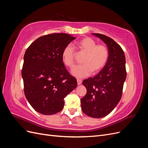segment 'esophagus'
Instances as JSON below:
<instances>
[{"label":"esophagus","mask_w":148,"mask_h":148,"mask_svg":"<svg viewBox=\"0 0 148 148\" xmlns=\"http://www.w3.org/2000/svg\"><path fill=\"white\" fill-rule=\"evenodd\" d=\"M82 83V79H77V84H78V85L81 84Z\"/></svg>","instance_id":"obj_1"}]
</instances>
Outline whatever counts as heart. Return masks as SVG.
I'll list each match as a JSON object with an SVG mask.
<instances>
[{"instance_id": "obj_1", "label": "heart", "mask_w": 148, "mask_h": 148, "mask_svg": "<svg viewBox=\"0 0 148 148\" xmlns=\"http://www.w3.org/2000/svg\"><path fill=\"white\" fill-rule=\"evenodd\" d=\"M79 51L86 53L82 60L83 65L75 67L71 73L77 78H84L90 75L92 71L98 73L106 65L109 57V49L104 44H97L95 39L90 37H84L75 44ZM75 52L70 44L64 49L62 53L64 64L72 69L75 63Z\"/></svg>"}]
</instances>
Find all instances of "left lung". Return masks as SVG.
<instances>
[{"label":"left lung","mask_w":148,"mask_h":148,"mask_svg":"<svg viewBox=\"0 0 148 148\" xmlns=\"http://www.w3.org/2000/svg\"><path fill=\"white\" fill-rule=\"evenodd\" d=\"M108 47L109 57L106 65L94 77L84 79L86 95L81 99L83 112L93 118H101L109 114L118 104L122 95L127 77L125 56L122 47L106 35L93 33Z\"/></svg>","instance_id":"left-lung-1"}]
</instances>
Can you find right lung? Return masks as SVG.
Returning a JSON list of instances; mask_svg holds the SVG:
<instances>
[{
    "instance_id": "1",
    "label": "right lung",
    "mask_w": 148,
    "mask_h": 148,
    "mask_svg": "<svg viewBox=\"0 0 148 148\" xmlns=\"http://www.w3.org/2000/svg\"><path fill=\"white\" fill-rule=\"evenodd\" d=\"M76 38L65 33L42 36L26 49L21 70L24 92L33 108L52 115L64 108V98L77 86L62 60L65 47Z\"/></svg>"
}]
</instances>
